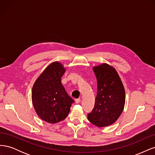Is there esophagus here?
<instances>
[{
	"label": "esophagus",
	"instance_id": "esophagus-1",
	"mask_svg": "<svg viewBox=\"0 0 155 155\" xmlns=\"http://www.w3.org/2000/svg\"><path fill=\"white\" fill-rule=\"evenodd\" d=\"M80 101H81V100L79 99V98H78V99L75 100V103H76V104H79V103L80 102Z\"/></svg>",
	"mask_w": 155,
	"mask_h": 155
}]
</instances>
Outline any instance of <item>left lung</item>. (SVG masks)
<instances>
[{
    "instance_id": "obj_1",
    "label": "left lung",
    "mask_w": 155,
    "mask_h": 155,
    "mask_svg": "<svg viewBox=\"0 0 155 155\" xmlns=\"http://www.w3.org/2000/svg\"><path fill=\"white\" fill-rule=\"evenodd\" d=\"M92 70L97 79V96L94 108L87 118L98 127H105L113 124L122 113L125 88L118 72L111 65L102 63Z\"/></svg>"
}]
</instances>
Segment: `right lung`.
Segmentation results:
<instances>
[{
    "label": "right lung",
    "instance_id": "obj_1",
    "mask_svg": "<svg viewBox=\"0 0 155 155\" xmlns=\"http://www.w3.org/2000/svg\"><path fill=\"white\" fill-rule=\"evenodd\" d=\"M66 69L59 61L51 63L36 79L32 87L31 100L36 113L49 124L64 120L74 102L61 81Z\"/></svg>",
    "mask_w": 155,
    "mask_h": 155
}]
</instances>
